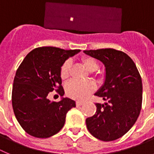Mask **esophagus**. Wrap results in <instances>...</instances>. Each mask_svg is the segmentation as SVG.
<instances>
[{"label": "esophagus", "instance_id": "esophagus-1", "mask_svg": "<svg viewBox=\"0 0 154 154\" xmlns=\"http://www.w3.org/2000/svg\"><path fill=\"white\" fill-rule=\"evenodd\" d=\"M83 104H84V102H83V101H80V100L76 101V105H77V106H81V105H83Z\"/></svg>", "mask_w": 154, "mask_h": 154}]
</instances>
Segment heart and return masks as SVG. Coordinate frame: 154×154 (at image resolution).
<instances>
[{"instance_id":"b5f03b06","label":"heart","mask_w":154,"mask_h":154,"mask_svg":"<svg viewBox=\"0 0 154 154\" xmlns=\"http://www.w3.org/2000/svg\"><path fill=\"white\" fill-rule=\"evenodd\" d=\"M81 62L87 70L91 72L97 70L99 67L97 60L91 57H84L81 59ZM70 67L71 64L70 60H66L60 67V76L63 80H67L70 77ZM94 89H95V85L91 81L80 82L77 80H72L66 86V92L67 95L73 99L79 100L85 99L91 93L94 91Z\"/></svg>"}]
</instances>
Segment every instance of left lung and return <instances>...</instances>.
Listing matches in <instances>:
<instances>
[{"label":"left lung","mask_w":154,"mask_h":154,"mask_svg":"<svg viewBox=\"0 0 154 154\" xmlns=\"http://www.w3.org/2000/svg\"><path fill=\"white\" fill-rule=\"evenodd\" d=\"M104 64L105 80L95 95L106 103H96L97 111L86 119L89 132L103 141H113L134 126L142 106V80L127 54L111 48L84 51Z\"/></svg>","instance_id":"1"}]
</instances>
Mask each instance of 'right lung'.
<instances>
[{"mask_svg": "<svg viewBox=\"0 0 154 154\" xmlns=\"http://www.w3.org/2000/svg\"><path fill=\"white\" fill-rule=\"evenodd\" d=\"M80 50H63L42 47L31 51L17 70L12 89V106L17 120L30 136L48 138L63 127L66 114L75 101L62 98L51 101L48 94L57 91L64 94L60 76V67Z\"/></svg>", "mask_w": 154, "mask_h": 154, "instance_id": "right-lung-1", "label": "right lung"}]
</instances>
